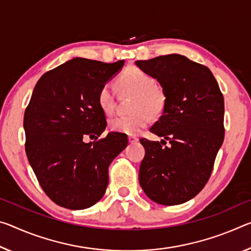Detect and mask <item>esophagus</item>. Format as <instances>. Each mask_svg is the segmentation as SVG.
I'll list each match as a JSON object with an SVG mask.
<instances>
[{
    "label": "esophagus",
    "instance_id": "esophagus-1",
    "mask_svg": "<svg viewBox=\"0 0 251 251\" xmlns=\"http://www.w3.org/2000/svg\"><path fill=\"white\" fill-rule=\"evenodd\" d=\"M128 142L130 144H134V143H137L138 142V137L135 136V135H129L128 136Z\"/></svg>",
    "mask_w": 251,
    "mask_h": 251
}]
</instances>
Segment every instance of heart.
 Instances as JSON below:
<instances>
[{
    "label": "heart",
    "instance_id": "1",
    "mask_svg": "<svg viewBox=\"0 0 251 251\" xmlns=\"http://www.w3.org/2000/svg\"><path fill=\"white\" fill-rule=\"evenodd\" d=\"M119 89L123 93L136 94L133 115H118L109 121L113 132L137 134L150 124L153 116H158L164 109L166 97L164 91L156 86L153 75L138 67H130L117 79ZM97 102L106 115L113 114L116 107V93L111 83H104L97 94Z\"/></svg>",
    "mask_w": 251,
    "mask_h": 251
}]
</instances>
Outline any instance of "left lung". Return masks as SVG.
<instances>
[{
    "mask_svg": "<svg viewBox=\"0 0 251 251\" xmlns=\"http://www.w3.org/2000/svg\"><path fill=\"white\" fill-rule=\"evenodd\" d=\"M135 63L157 79L166 97L162 116L150 129L164 140L141 138L145 156L140 184L158 204L184 203L204 188L224 143V95L208 67L184 55H160Z\"/></svg>",
    "mask_w": 251,
    "mask_h": 251,
    "instance_id": "8db88e82",
    "label": "left lung"
}]
</instances>
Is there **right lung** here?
<instances>
[{
  "label": "right lung",
  "instance_id": "1",
  "mask_svg": "<svg viewBox=\"0 0 251 251\" xmlns=\"http://www.w3.org/2000/svg\"><path fill=\"white\" fill-rule=\"evenodd\" d=\"M124 62L74 58L48 71L34 87L23 121L25 152L55 204L81 210L104 197L108 166L128 140L123 133L98 138L107 123L97 94ZM87 136L95 141L85 143Z\"/></svg>",
  "mask_w": 251,
  "mask_h": 251
}]
</instances>
